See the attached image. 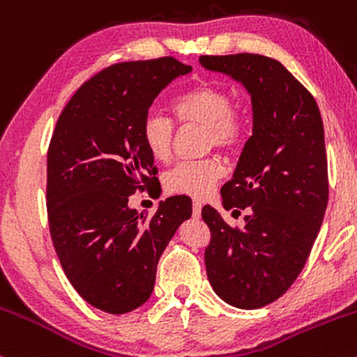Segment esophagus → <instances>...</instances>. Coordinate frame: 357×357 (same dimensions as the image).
<instances>
[{
	"label": "esophagus",
	"mask_w": 357,
	"mask_h": 357,
	"mask_svg": "<svg viewBox=\"0 0 357 357\" xmlns=\"http://www.w3.org/2000/svg\"><path fill=\"white\" fill-rule=\"evenodd\" d=\"M202 208H203L202 202H198V199L192 202V216H195V218H199V216H202Z\"/></svg>",
	"instance_id": "obj_1"
}]
</instances>
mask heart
<instances>
[{
  "label": "heart",
  "mask_w": 357,
  "mask_h": 357,
  "mask_svg": "<svg viewBox=\"0 0 357 357\" xmlns=\"http://www.w3.org/2000/svg\"><path fill=\"white\" fill-rule=\"evenodd\" d=\"M231 105V96L227 90L211 84H199L179 93L171 104V110L179 124L203 126L208 132V147L231 149L243 136V119ZM173 136V122L161 114H149L142 122V142L155 161L165 162L169 159ZM223 165L216 158L181 162L166 174V190L176 195L203 198L223 176Z\"/></svg>",
  "instance_id": "b5f03b06"
}]
</instances>
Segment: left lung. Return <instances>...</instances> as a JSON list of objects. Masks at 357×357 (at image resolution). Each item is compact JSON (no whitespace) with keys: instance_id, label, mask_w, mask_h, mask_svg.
<instances>
[{"instance_id":"left-lung-1","label":"left lung","mask_w":357,"mask_h":357,"mask_svg":"<svg viewBox=\"0 0 357 357\" xmlns=\"http://www.w3.org/2000/svg\"><path fill=\"white\" fill-rule=\"evenodd\" d=\"M199 63L243 85L253 122L233 178L221 188L225 210L250 206L245 227L231 228L210 204L202 211L211 230L208 280L227 304L260 309L294 284L321 230L329 199L322 117L280 61L240 53L203 55Z\"/></svg>"}]
</instances>
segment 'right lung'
I'll return each instance as SVG.
<instances>
[{
  "label": "right lung",
  "instance_id": "1",
  "mask_svg": "<svg viewBox=\"0 0 357 357\" xmlns=\"http://www.w3.org/2000/svg\"><path fill=\"white\" fill-rule=\"evenodd\" d=\"M192 68L173 56L105 68L60 114L47 161L48 223L73 289L90 305L126 314L151 297L158 261L191 218V199L171 196L151 218L129 196L158 183L141 127L155 97Z\"/></svg>",
  "mask_w": 357,
  "mask_h": 357
}]
</instances>
